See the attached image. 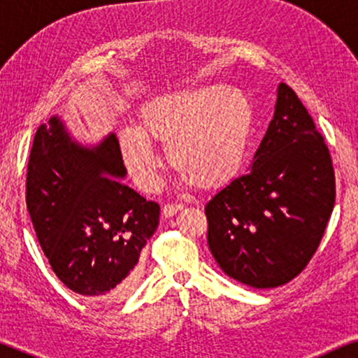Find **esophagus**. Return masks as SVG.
<instances>
[{"label": "esophagus", "instance_id": "obj_1", "mask_svg": "<svg viewBox=\"0 0 358 358\" xmlns=\"http://www.w3.org/2000/svg\"><path fill=\"white\" fill-rule=\"evenodd\" d=\"M182 208H183L182 203H166V205H163L162 215L165 217V219H168V217H173L175 213L178 210H182Z\"/></svg>", "mask_w": 358, "mask_h": 358}]
</instances>
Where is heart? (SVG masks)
Masks as SVG:
<instances>
[{"instance_id":"obj_1","label":"heart","mask_w":358,"mask_h":358,"mask_svg":"<svg viewBox=\"0 0 358 358\" xmlns=\"http://www.w3.org/2000/svg\"><path fill=\"white\" fill-rule=\"evenodd\" d=\"M252 102L234 87L199 85L159 94L139 109L138 127L119 134L122 159L141 188L158 185L162 166L150 139L165 143L170 165L193 187L212 190L231 182L248 155Z\"/></svg>"}]
</instances>
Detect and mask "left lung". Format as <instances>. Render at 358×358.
Segmentation results:
<instances>
[{
  "mask_svg": "<svg viewBox=\"0 0 358 358\" xmlns=\"http://www.w3.org/2000/svg\"><path fill=\"white\" fill-rule=\"evenodd\" d=\"M334 205L330 151L294 90L281 82L249 171L205 205L212 256L242 285H286L313 257Z\"/></svg>",
  "mask_w": 358,
  "mask_h": 358,
  "instance_id": "1",
  "label": "left lung"
}]
</instances>
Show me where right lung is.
Listing matches in <instances>:
<instances>
[{
  "instance_id": "1",
  "label": "right lung",
  "mask_w": 358,
  "mask_h": 358,
  "mask_svg": "<svg viewBox=\"0 0 358 358\" xmlns=\"http://www.w3.org/2000/svg\"><path fill=\"white\" fill-rule=\"evenodd\" d=\"M124 176L114 133L84 146L57 116L36 129L28 213L57 278L92 301H116L129 289L141 249L159 224V205L122 183Z\"/></svg>"
}]
</instances>
